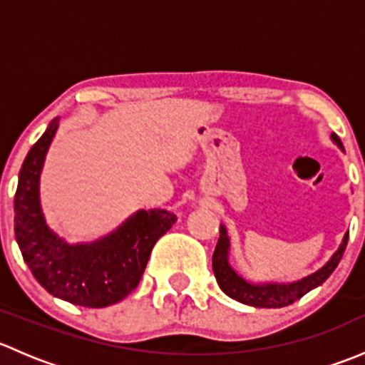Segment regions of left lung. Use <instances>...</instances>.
<instances>
[{
  "label": "left lung",
  "mask_w": 365,
  "mask_h": 365,
  "mask_svg": "<svg viewBox=\"0 0 365 365\" xmlns=\"http://www.w3.org/2000/svg\"><path fill=\"white\" fill-rule=\"evenodd\" d=\"M330 138H332L334 145H337V148H341L342 152H344V146H342L341 139L337 138L336 134H332ZM348 235L349 233L346 231L339 249H337V251L332 254V257H330L319 270H316L314 274L307 275V277L304 279H298V281L293 282H252L247 281L245 277H242V275L231 267L230 237H227L226 226L220 224V237L212 257L213 274H215V279L217 282H219L220 289H222L227 297L233 298V300L240 302V304L267 309L284 307V305L297 302L298 298H302L305 293L311 292V289L322 286L323 282L332 275V272L336 270L337 264H339L342 254H344L346 244H348Z\"/></svg>",
  "instance_id": "left-lung-1"
}]
</instances>
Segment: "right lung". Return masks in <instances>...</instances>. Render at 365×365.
Returning <instances> with one entry per match:
<instances>
[{
	"mask_svg": "<svg viewBox=\"0 0 365 365\" xmlns=\"http://www.w3.org/2000/svg\"><path fill=\"white\" fill-rule=\"evenodd\" d=\"M58 121L47 125L21 168L14 200L16 240L33 277L51 295L83 307H108L138 288L153 245L176 215L162 208L138 210L95 242L68 244L54 233L40 205V173Z\"/></svg>",
	"mask_w": 365,
	"mask_h": 365,
	"instance_id": "right-lung-1",
	"label": "right lung"
}]
</instances>
